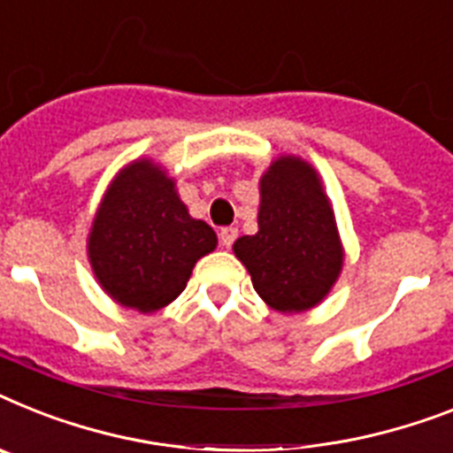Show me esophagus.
<instances>
[{
    "mask_svg": "<svg viewBox=\"0 0 453 453\" xmlns=\"http://www.w3.org/2000/svg\"><path fill=\"white\" fill-rule=\"evenodd\" d=\"M237 227H220V233H219V239H220V244L226 246V249H230V246L234 244V239H237Z\"/></svg>",
    "mask_w": 453,
    "mask_h": 453,
    "instance_id": "34e87169",
    "label": "esophagus"
}]
</instances>
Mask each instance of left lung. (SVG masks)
I'll return each instance as SVG.
<instances>
[{
	"mask_svg": "<svg viewBox=\"0 0 453 453\" xmlns=\"http://www.w3.org/2000/svg\"><path fill=\"white\" fill-rule=\"evenodd\" d=\"M234 256L273 311L302 313L322 302L343 269L334 209L311 163L280 156L262 174L257 233L239 237Z\"/></svg>",
	"mask_w": 453,
	"mask_h": 453,
	"instance_id": "obj_1",
	"label": "left lung"
}]
</instances>
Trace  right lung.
Returning a JSON list of instances; mask_svg holds the SVG:
<instances>
[{
	"label": "right lung",
	"instance_id": "1",
	"mask_svg": "<svg viewBox=\"0 0 453 453\" xmlns=\"http://www.w3.org/2000/svg\"><path fill=\"white\" fill-rule=\"evenodd\" d=\"M216 244L214 230L188 214L174 180L140 158L108 186L87 253L110 297L124 309L154 313L180 297L196 262Z\"/></svg>",
	"mask_w": 453,
	"mask_h": 453
}]
</instances>
